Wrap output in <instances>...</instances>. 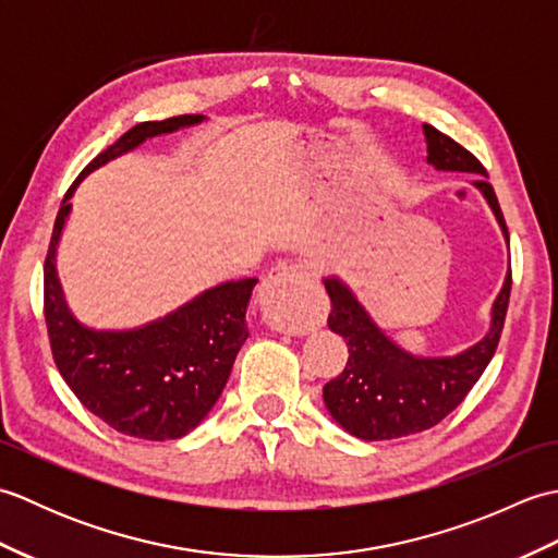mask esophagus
Here are the masks:
<instances>
[{"label":"esophagus","mask_w":558,"mask_h":558,"mask_svg":"<svg viewBox=\"0 0 558 558\" xmlns=\"http://www.w3.org/2000/svg\"><path fill=\"white\" fill-rule=\"evenodd\" d=\"M314 278L304 264H278L258 288V306L268 324L286 333H302L312 322V310L306 304Z\"/></svg>","instance_id":"esophagus-1"}]
</instances>
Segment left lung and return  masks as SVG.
I'll list each match as a JSON object with an SVG mask.
<instances>
[{
	"mask_svg": "<svg viewBox=\"0 0 558 558\" xmlns=\"http://www.w3.org/2000/svg\"><path fill=\"white\" fill-rule=\"evenodd\" d=\"M426 162L446 172L484 174V165L468 148L453 138L424 124ZM475 186L487 198L504 236L508 228L499 198L487 180H475ZM330 298L328 328L348 342V364L340 376L324 386V402L333 420L364 441H388L410 434L432 429L446 414L453 412L470 388L492 362L499 345L508 298H511V270L504 288L492 306V328L477 345L468 348L456 357H414L400 350L393 340L384 336L352 290L338 278L324 280Z\"/></svg>",
	"mask_w": 558,
	"mask_h": 558,
	"instance_id": "8db88e82",
	"label": "left lung"
}]
</instances>
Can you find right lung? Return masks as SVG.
I'll return each mask as SVG.
<instances>
[{
    "label": "right lung",
    "instance_id": "1",
    "mask_svg": "<svg viewBox=\"0 0 558 558\" xmlns=\"http://www.w3.org/2000/svg\"><path fill=\"white\" fill-rule=\"evenodd\" d=\"M201 120L204 114L141 122L93 158L59 206L45 258V324L59 374L83 408L120 434L146 441L189 434L216 405L236 352L248 338L244 314L256 280L222 282L165 318L134 330H93L81 326L66 310L54 254L71 210L69 198L83 177L134 150L146 138L172 134Z\"/></svg>",
    "mask_w": 558,
    "mask_h": 558
}]
</instances>
